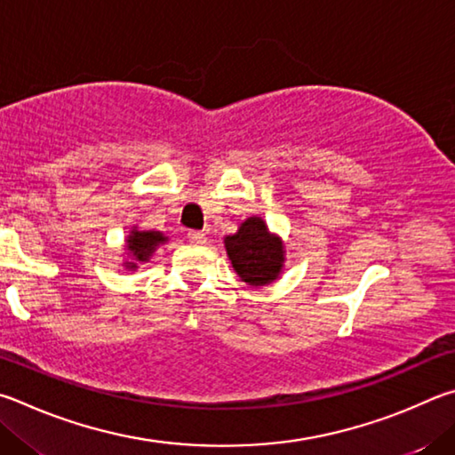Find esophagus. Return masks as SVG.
<instances>
[{"label":"esophagus","instance_id":"34e87169","mask_svg":"<svg viewBox=\"0 0 455 455\" xmlns=\"http://www.w3.org/2000/svg\"><path fill=\"white\" fill-rule=\"evenodd\" d=\"M188 240L196 245H204L207 242V237L204 232H188Z\"/></svg>","mask_w":455,"mask_h":455}]
</instances>
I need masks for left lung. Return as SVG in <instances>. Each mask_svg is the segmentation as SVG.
Returning <instances> with one entry per match:
<instances>
[{"mask_svg":"<svg viewBox=\"0 0 455 455\" xmlns=\"http://www.w3.org/2000/svg\"><path fill=\"white\" fill-rule=\"evenodd\" d=\"M223 243L242 282L258 288L280 277L285 261L283 243L280 237L269 234L261 218L245 220L237 234L226 235Z\"/></svg>","mask_w":455,"mask_h":455,"instance_id":"obj_1","label":"left lung"}]
</instances>
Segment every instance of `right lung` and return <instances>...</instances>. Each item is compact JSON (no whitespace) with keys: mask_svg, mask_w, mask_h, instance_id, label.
Returning <instances> with one entry per match:
<instances>
[{"mask_svg":"<svg viewBox=\"0 0 455 455\" xmlns=\"http://www.w3.org/2000/svg\"><path fill=\"white\" fill-rule=\"evenodd\" d=\"M167 242V237L162 232H140V229H132L130 235L125 240V250L127 256L132 258V261H125L127 269H135L140 261H148L151 258V253L156 251L157 245H162Z\"/></svg>","mask_w":455,"mask_h":455,"instance_id":"obj_1","label":"right lung"}]
</instances>
